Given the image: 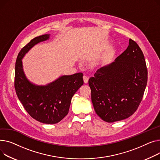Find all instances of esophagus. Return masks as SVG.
I'll return each instance as SVG.
<instances>
[{
  "instance_id": "esophagus-1",
  "label": "esophagus",
  "mask_w": 160,
  "mask_h": 160,
  "mask_svg": "<svg viewBox=\"0 0 160 160\" xmlns=\"http://www.w3.org/2000/svg\"><path fill=\"white\" fill-rule=\"evenodd\" d=\"M83 80H84V83H87L88 81V78L87 76H83Z\"/></svg>"
}]
</instances>
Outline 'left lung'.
<instances>
[{
	"instance_id": "1",
	"label": "left lung",
	"mask_w": 160,
	"mask_h": 160,
	"mask_svg": "<svg viewBox=\"0 0 160 160\" xmlns=\"http://www.w3.org/2000/svg\"><path fill=\"white\" fill-rule=\"evenodd\" d=\"M147 82L144 55L138 44L130 39L124 52L89 79L96 113L108 123L128 118L138 108Z\"/></svg>"
}]
</instances>
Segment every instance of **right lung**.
Listing matches in <instances>:
<instances>
[{"instance_id":"right-lung-1","label":"right lung","mask_w":160,"mask_h":160,"mask_svg":"<svg viewBox=\"0 0 160 160\" xmlns=\"http://www.w3.org/2000/svg\"><path fill=\"white\" fill-rule=\"evenodd\" d=\"M49 39L50 34L35 37L18 53L15 63V88L18 99L31 117L42 123L55 124L68 114L72 98L84 82L81 72L62 76L46 85H37L27 79L22 58L35 45Z\"/></svg>"}]
</instances>
